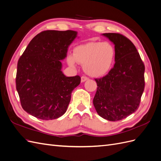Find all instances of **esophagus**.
I'll list each match as a JSON object with an SVG mask.
<instances>
[{
  "label": "esophagus",
  "mask_w": 161,
  "mask_h": 161,
  "mask_svg": "<svg viewBox=\"0 0 161 161\" xmlns=\"http://www.w3.org/2000/svg\"><path fill=\"white\" fill-rule=\"evenodd\" d=\"M88 79H89V78H88V77L85 76H82L81 77V82H85V81L87 80Z\"/></svg>",
  "instance_id": "esophagus-1"
}]
</instances>
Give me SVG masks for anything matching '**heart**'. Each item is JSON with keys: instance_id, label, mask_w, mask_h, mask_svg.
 <instances>
[{"instance_id": "b5f03b06", "label": "heart", "mask_w": 161, "mask_h": 161, "mask_svg": "<svg viewBox=\"0 0 161 161\" xmlns=\"http://www.w3.org/2000/svg\"><path fill=\"white\" fill-rule=\"evenodd\" d=\"M115 52L114 46L108 42H91L76 46L73 56L67 57V62L75 67L76 62L83 65L87 75L99 77L108 73L113 66Z\"/></svg>"}]
</instances>
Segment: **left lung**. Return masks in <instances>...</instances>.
<instances>
[{"label": "left lung", "instance_id": "left-lung-1", "mask_svg": "<svg viewBox=\"0 0 161 161\" xmlns=\"http://www.w3.org/2000/svg\"><path fill=\"white\" fill-rule=\"evenodd\" d=\"M115 45V64L106 76L95 79L97 89L93 105L107 120L123 119L137 110L144 90L145 67L128 38L116 33H103Z\"/></svg>", "mask_w": 161, "mask_h": 161}]
</instances>
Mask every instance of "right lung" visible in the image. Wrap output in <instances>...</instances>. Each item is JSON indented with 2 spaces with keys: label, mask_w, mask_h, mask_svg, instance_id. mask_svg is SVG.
Listing matches in <instances>:
<instances>
[{
  "label": "right lung",
  "mask_w": 161,
  "mask_h": 161,
  "mask_svg": "<svg viewBox=\"0 0 161 161\" xmlns=\"http://www.w3.org/2000/svg\"><path fill=\"white\" fill-rule=\"evenodd\" d=\"M72 30L43 31L34 37L19 58L16 89L23 109L38 119L50 120L65 114L79 76L63 74L60 60L76 38Z\"/></svg>",
  "instance_id": "obj_1"
}]
</instances>
